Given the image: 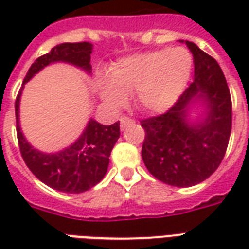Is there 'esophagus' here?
Returning a JSON list of instances; mask_svg holds the SVG:
<instances>
[{
    "instance_id": "1",
    "label": "esophagus",
    "mask_w": 249,
    "mask_h": 249,
    "mask_svg": "<svg viewBox=\"0 0 249 249\" xmlns=\"http://www.w3.org/2000/svg\"><path fill=\"white\" fill-rule=\"evenodd\" d=\"M135 124V121L132 119H129V117H126V116H124V117H121L120 119V128H121V130L126 129L129 125H133Z\"/></svg>"
}]
</instances>
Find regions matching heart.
Instances as JSON below:
<instances>
[{
    "mask_svg": "<svg viewBox=\"0 0 249 249\" xmlns=\"http://www.w3.org/2000/svg\"><path fill=\"white\" fill-rule=\"evenodd\" d=\"M192 73V57L185 49H159L123 57L109 68V77L96 80L98 94L119 108L126 94L135 92V103L148 113H162L176 104Z\"/></svg>",
    "mask_w": 249,
    "mask_h": 249,
    "instance_id": "1",
    "label": "heart"
}]
</instances>
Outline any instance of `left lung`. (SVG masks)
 <instances>
[{"mask_svg": "<svg viewBox=\"0 0 249 249\" xmlns=\"http://www.w3.org/2000/svg\"><path fill=\"white\" fill-rule=\"evenodd\" d=\"M185 45L193 56V82L167 113L141 121L146 169L178 188L201 183L217 169L232 126L231 94L221 68L196 44L185 41Z\"/></svg>", "mask_w": 249, "mask_h": 249, "instance_id": "1", "label": "left lung"}]
</instances>
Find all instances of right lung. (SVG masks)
<instances>
[{
	"label": "right lung",
	"mask_w": 249,
	"mask_h": 249,
	"mask_svg": "<svg viewBox=\"0 0 249 249\" xmlns=\"http://www.w3.org/2000/svg\"><path fill=\"white\" fill-rule=\"evenodd\" d=\"M92 51L90 42H65L56 45L49 53L32 64L16 98L17 139L25 164L40 181L60 192H85L103 180L108 171L110 152L120 137V123L103 125L94 119H89L85 129L74 142L61 151L48 153L36 149L22 133L19 124V101L25 84L52 64H69L90 74Z\"/></svg>",
	"instance_id": "right-lung-1"
}]
</instances>
